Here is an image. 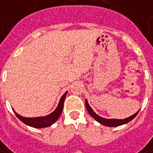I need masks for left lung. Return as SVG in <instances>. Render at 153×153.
Wrapping results in <instances>:
<instances>
[{"label":"left lung","instance_id":"obj_1","mask_svg":"<svg viewBox=\"0 0 153 153\" xmlns=\"http://www.w3.org/2000/svg\"><path fill=\"white\" fill-rule=\"evenodd\" d=\"M85 107H86L88 113H90V115L92 117L93 119H95V120H97L98 123H100V124H102V125H105V126H108V127H118V126H120V125H123V124L129 123L132 119H134L136 117V115L138 114L140 111L139 110L138 112H136L134 114H133V115H131V116H129L128 118L124 119H105V118H102V117L99 116L98 114H97V113L93 111L92 108H91V106L89 105L87 99H85Z\"/></svg>","mask_w":153,"mask_h":153}]
</instances>
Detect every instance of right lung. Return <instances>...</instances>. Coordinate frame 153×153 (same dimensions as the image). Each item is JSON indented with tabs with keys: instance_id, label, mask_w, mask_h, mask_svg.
Here are the masks:
<instances>
[{
	"instance_id": "obj_1",
	"label": "right lung",
	"mask_w": 153,
	"mask_h": 153,
	"mask_svg": "<svg viewBox=\"0 0 153 153\" xmlns=\"http://www.w3.org/2000/svg\"><path fill=\"white\" fill-rule=\"evenodd\" d=\"M68 91L64 93L62 95V97H61L59 103L57 105V107L55 110L51 113L50 114L46 115V116H42V117H34V118H27V117H23L21 115H19V113H17L13 110L14 113L16 114V116L18 117V119L22 121L24 124L29 125L30 127L36 128V129H41V128H45V127H49L51 125L56 122V120L59 119V117L62 114V109H63V104H64V100L67 96Z\"/></svg>"
}]
</instances>
